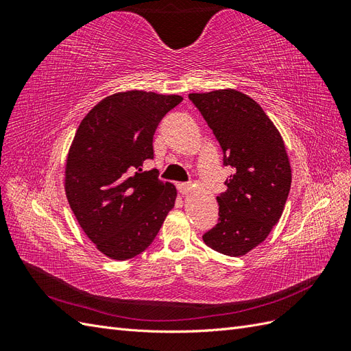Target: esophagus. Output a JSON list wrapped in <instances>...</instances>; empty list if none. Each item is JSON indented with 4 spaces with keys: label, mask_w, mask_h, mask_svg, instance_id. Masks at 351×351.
Instances as JSON below:
<instances>
[{
    "label": "esophagus",
    "mask_w": 351,
    "mask_h": 351,
    "mask_svg": "<svg viewBox=\"0 0 351 351\" xmlns=\"http://www.w3.org/2000/svg\"><path fill=\"white\" fill-rule=\"evenodd\" d=\"M177 187H178V192L182 193L183 196H187V195H190V192H192V187H190L186 183H180Z\"/></svg>",
    "instance_id": "obj_1"
}]
</instances>
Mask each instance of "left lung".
Wrapping results in <instances>:
<instances>
[{
    "instance_id": "left-lung-1",
    "label": "left lung",
    "mask_w": 351,
    "mask_h": 351,
    "mask_svg": "<svg viewBox=\"0 0 351 351\" xmlns=\"http://www.w3.org/2000/svg\"><path fill=\"white\" fill-rule=\"evenodd\" d=\"M234 169L217 197L218 224L204 236L206 246L244 256L280 221L291 186V165L277 127L261 105L236 89L190 93Z\"/></svg>"
}]
</instances>
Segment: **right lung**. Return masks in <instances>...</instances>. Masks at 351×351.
<instances>
[{"label":"right lung","instance_id":"1","mask_svg":"<svg viewBox=\"0 0 351 351\" xmlns=\"http://www.w3.org/2000/svg\"><path fill=\"white\" fill-rule=\"evenodd\" d=\"M180 95L125 90L104 98L73 137L64 190L79 226L105 256L127 261L149 247L176 205L177 189L142 171L154 134Z\"/></svg>","mask_w":351,"mask_h":351}]
</instances>
